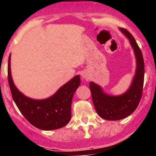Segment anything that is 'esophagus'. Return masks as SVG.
Wrapping results in <instances>:
<instances>
[{
    "instance_id": "1",
    "label": "esophagus",
    "mask_w": 156,
    "mask_h": 156,
    "mask_svg": "<svg viewBox=\"0 0 156 156\" xmlns=\"http://www.w3.org/2000/svg\"><path fill=\"white\" fill-rule=\"evenodd\" d=\"M83 78H85L86 80L88 79V76L87 75V74H83Z\"/></svg>"
}]
</instances>
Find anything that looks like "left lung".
<instances>
[{"label": "left lung", "mask_w": 156, "mask_h": 156, "mask_svg": "<svg viewBox=\"0 0 156 156\" xmlns=\"http://www.w3.org/2000/svg\"><path fill=\"white\" fill-rule=\"evenodd\" d=\"M128 37L137 59V70L129 90L119 96H110L102 91L100 86L90 83L92 101L99 116L107 120H119L132 114L138 106L142 96L144 77V63L142 52L127 30L120 29Z\"/></svg>", "instance_id": "obj_1"}]
</instances>
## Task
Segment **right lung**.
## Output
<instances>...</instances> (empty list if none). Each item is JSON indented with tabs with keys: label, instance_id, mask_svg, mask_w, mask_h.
I'll use <instances>...</instances> for the list:
<instances>
[{
	"label": "right lung",
	"instance_id": "add662e5",
	"mask_svg": "<svg viewBox=\"0 0 156 156\" xmlns=\"http://www.w3.org/2000/svg\"><path fill=\"white\" fill-rule=\"evenodd\" d=\"M11 55L8 58V80L12 96L23 116L33 126L51 130L63 127L71 119L73 97L80 84V76H76L60 87L53 96L44 100H34L23 95L16 87L11 76Z\"/></svg>",
	"mask_w": 156,
	"mask_h": 156
}]
</instances>
